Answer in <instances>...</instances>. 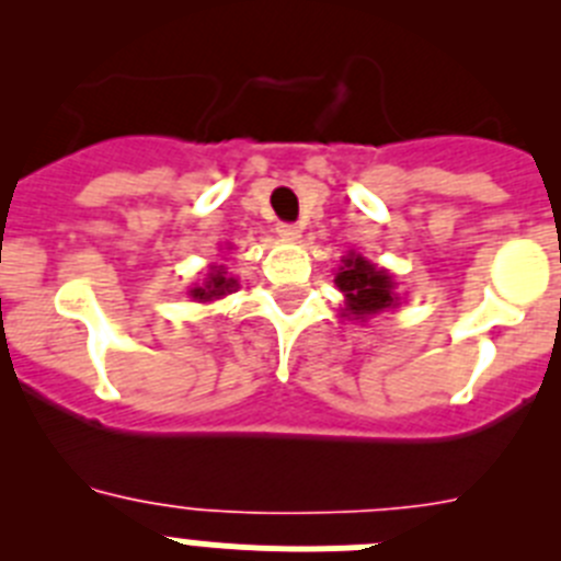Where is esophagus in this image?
<instances>
[{"mask_svg":"<svg viewBox=\"0 0 561 561\" xmlns=\"http://www.w3.org/2000/svg\"><path fill=\"white\" fill-rule=\"evenodd\" d=\"M277 236L284 238V241H297V238H300V227L297 225H277Z\"/></svg>","mask_w":561,"mask_h":561,"instance_id":"esophagus-1","label":"esophagus"}]
</instances>
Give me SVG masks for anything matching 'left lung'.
<instances>
[{"mask_svg":"<svg viewBox=\"0 0 561 561\" xmlns=\"http://www.w3.org/2000/svg\"><path fill=\"white\" fill-rule=\"evenodd\" d=\"M334 284L345 295V317H356V320H368V317L379 314L399 306L396 297L393 275L388 270H379L376 264L365 261L356 252H348L342 257V266L336 272Z\"/></svg>","mask_w":561,"mask_h":561,"instance_id":"obj_1","label":"left lung"}]
</instances>
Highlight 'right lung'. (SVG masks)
<instances>
[{
	"label": "right lung",
	"instance_id": "obj_1",
	"mask_svg": "<svg viewBox=\"0 0 561 561\" xmlns=\"http://www.w3.org/2000/svg\"><path fill=\"white\" fill-rule=\"evenodd\" d=\"M238 280L236 277H227L225 266H213L210 275L205 277V284L193 286L191 297L193 300H199V304H207V300H216V297H225L230 291H236Z\"/></svg>",
	"mask_w": 561,
	"mask_h": 561
}]
</instances>
